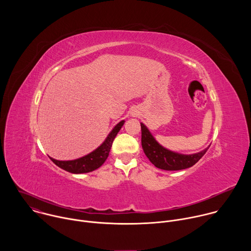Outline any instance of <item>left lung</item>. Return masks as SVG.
<instances>
[{"label":"left lung","instance_id":"1","mask_svg":"<svg viewBox=\"0 0 251 251\" xmlns=\"http://www.w3.org/2000/svg\"><path fill=\"white\" fill-rule=\"evenodd\" d=\"M142 148L150 162L165 171H178L194 166L205 154L207 149L193 155L174 153L162 147L151 135L147 127L141 123Z\"/></svg>","mask_w":251,"mask_h":251}]
</instances>
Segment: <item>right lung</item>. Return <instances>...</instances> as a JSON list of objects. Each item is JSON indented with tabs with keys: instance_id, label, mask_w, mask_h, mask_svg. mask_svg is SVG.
<instances>
[{
	"instance_id": "obj_1",
	"label": "right lung",
	"mask_w": 251,
	"mask_h": 251,
	"mask_svg": "<svg viewBox=\"0 0 251 251\" xmlns=\"http://www.w3.org/2000/svg\"><path fill=\"white\" fill-rule=\"evenodd\" d=\"M124 122L125 121L122 120L113 128V130L110 132L108 137L106 138V140L103 142V144L100 147H98L96 150H94L93 152H91L90 154L82 158L73 160V161H57L50 157V158L56 166H58L62 170H65L69 173L83 174V173L92 172L98 169L100 166H102V164L106 161L107 157L109 155L113 140L115 139L117 133L123 126Z\"/></svg>"
}]
</instances>
